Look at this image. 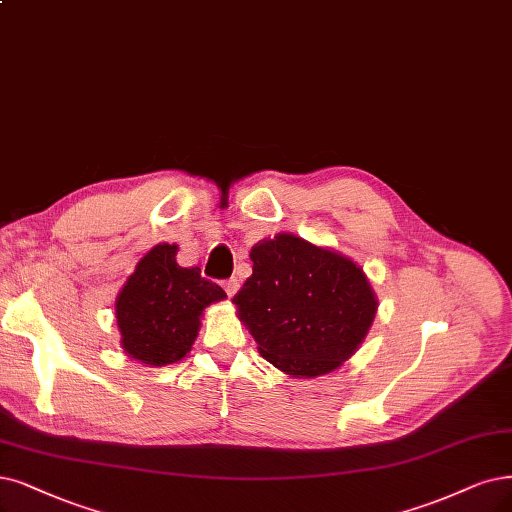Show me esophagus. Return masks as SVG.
I'll use <instances>...</instances> for the list:
<instances>
[{
  "label": "esophagus",
  "instance_id": "obj_1",
  "mask_svg": "<svg viewBox=\"0 0 512 512\" xmlns=\"http://www.w3.org/2000/svg\"><path fill=\"white\" fill-rule=\"evenodd\" d=\"M238 289H240V280H238V278H230V280H225V293H227V295L234 297V295L238 293Z\"/></svg>",
  "mask_w": 512,
  "mask_h": 512
}]
</instances>
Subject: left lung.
<instances>
[{"mask_svg":"<svg viewBox=\"0 0 512 512\" xmlns=\"http://www.w3.org/2000/svg\"><path fill=\"white\" fill-rule=\"evenodd\" d=\"M251 261L253 274L232 304L259 354L301 380L350 361L377 314V295L363 268L289 232L259 240Z\"/></svg>","mask_w":512,"mask_h":512,"instance_id":"8db88e82","label":"left lung"}]
</instances>
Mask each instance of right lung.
<instances>
[{
  "instance_id": "obj_1",
  "label": "right lung",
  "mask_w": 512,
  "mask_h": 512,
  "mask_svg": "<svg viewBox=\"0 0 512 512\" xmlns=\"http://www.w3.org/2000/svg\"><path fill=\"white\" fill-rule=\"evenodd\" d=\"M177 251V244H156L116 297L120 346L145 367L179 363L196 342L204 310L227 297L200 268L179 266Z\"/></svg>"
}]
</instances>
